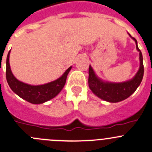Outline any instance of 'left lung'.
Masks as SVG:
<instances>
[{"label":"left lung","instance_id":"left-lung-1","mask_svg":"<svg viewBox=\"0 0 152 152\" xmlns=\"http://www.w3.org/2000/svg\"><path fill=\"white\" fill-rule=\"evenodd\" d=\"M130 36V34H129ZM135 42L136 48L139 52L140 67L132 79L122 83H110L104 82L98 77L94 71L89 66L88 69V86L91 91L100 99L109 102H118L126 99L132 94L137 88L140 86L143 77L144 68L143 64V56L141 51L137 47V40L132 37Z\"/></svg>","mask_w":152,"mask_h":152}]
</instances>
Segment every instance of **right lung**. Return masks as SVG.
<instances>
[{
	"mask_svg": "<svg viewBox=\"0 0 152 152\" xmlns=\"http://www.w3.org/2000/svg\"><path fill=\"white\" fill-rule=\"evenodd\" d=\"M10 51L8 53L6 58V80L9 87L16 94L32 104H42L54 98L60 93L64 86L67 75L71 70L72 66L67 69L63 75L56 80L43 85H29L18 80L12 74L9 64Z\"/></svg>",
	"mask_w": 152,
	"mask_h": 152,
	"instance_id": "1",
	"label": "right lung"
}]
</instances>
